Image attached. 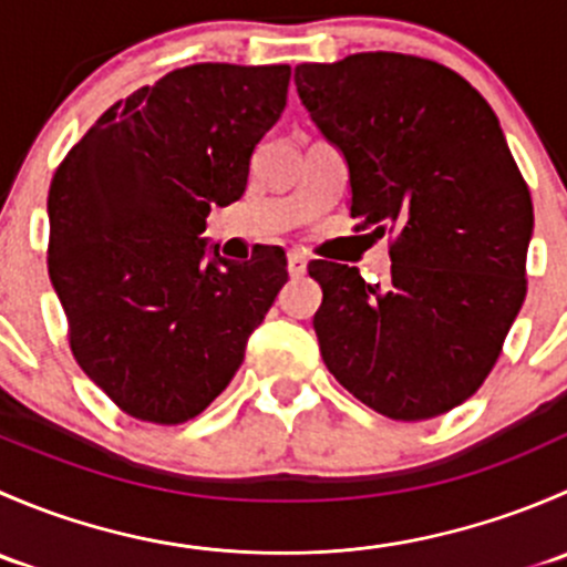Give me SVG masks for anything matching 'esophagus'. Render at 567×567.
<instances>
[{"label":"esophagus","mask_w":567,"mask_h":567,"mask_svg":"<svg viewBox=\"0 0 567 567\" xmlns=\"http://www.w3.org/2000/svg\"><path fill=\"white\" fill-rule=\"evenodd\" d=\"M288 271L290 277H301L307 271V257L301 251H290L288 255Z\"/></svg>","instance_id":"34e87169"}]
</instances>
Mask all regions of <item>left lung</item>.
<instances>
[{
    "mask_svg": "<svg viewBox=\"0 0 567 567\" xmlns=\"http://www.w3.org/2000/svg\"><path fill=\"white\" fill-rule=\"evenodd\" d=\"M310 117L346 153L357 230L390 233L384 288L312 260L329 373L379 414L420 422L483 386L527 296L529 186L488 101L450 68L364 51L296 68Z\"/></svg>",
    "mask_w": 567,
    "mask_h": 567,
    "instance_id": "left-lung-1",
    "label": "left lung"
}]
</instances>
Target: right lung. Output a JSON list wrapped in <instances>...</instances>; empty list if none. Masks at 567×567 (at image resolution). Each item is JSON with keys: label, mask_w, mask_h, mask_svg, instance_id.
<instances>
[{"label": "right lung", "mask_w": 567, "mask_h": 567, "mask_svg": "<svg viewBox=\"0 0 567 567\" xmlns=\"http://www.w3.org/2000/svg\"><path fill=\"white\" fill-rule=\"evenodd\" d=\"M290 65L197 62L109 106L49 188V277L79 368L128 416L181 425L219 398L288 260H205V216L247 188Z\"/></svg>", "instance_id": "right-lung-1"}]
</instances>
